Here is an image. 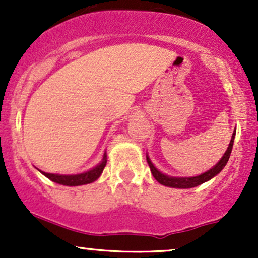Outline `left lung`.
Wrapping results in <instances>:
<instances>
[{"label":"left lung","instance_id":"1","mask_svg":"<svg viewBox=\"0 0 258 258\" xmlns=\"http://www.w3.org/2000/svg\"><path fill=\"white\" fill-rule=\"evenodd\" d=\"M235 132L236 131L234 130L229 146H228L226 153H224V155L222 156L220 161H218L214 167L210 168V170L206 171V172L199 174V176H195V177H171V176H167V174H164L162 172H160L158 168L154 166L153 162L150 161V159L148 158V155H147L148 165H149L150 171H152V174L154 176V178L158 180L160 184L171 186V188H179V189L194 188V186L203 184V183L207 182V180L214 178L215 176H217V174L220 173L222 170H223V167L226 166L228 160H229L230 153H232V149H233L234 138H235Z\"/></svg>","mask_w":258,"mask_h":258}]
</instances>
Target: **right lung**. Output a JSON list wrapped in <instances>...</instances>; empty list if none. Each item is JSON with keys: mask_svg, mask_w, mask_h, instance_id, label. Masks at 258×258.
I'll return each mask as SVG.
<instances>
[{"mask_svg": "<svg viewBox=\"0 0 258 258\" xmlns=\"http://www.w3.org/2000/svg\"><path fill=\"white\" fill-rule=\"evenodd\" d=\"M106 165V153L103 155L102 161L97 165L96 167L91 168L90 171H86L84 173H78V174H57V173H47L43 171H40L43 176H46L47 178H49L52 182L58 183V184H63L68 186H76V185H84L88 184V183L94 182L99 178V176L102 174L103 170H104Z\"/></svg>", "mask_w": 258, "mask_h": 258, "instance_id": "1", "label": "right lung"}]
</instances>
